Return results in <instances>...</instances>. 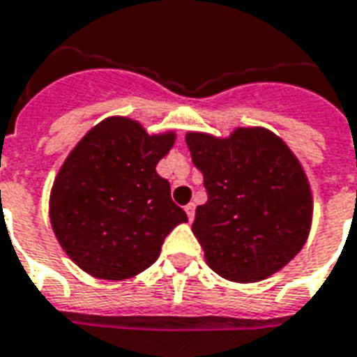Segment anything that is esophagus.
<instances>
[{
    "label": "esophagus",
    "instance_id": "1",
    "mask_svg": "<svg viewBox=\"0 0 357 357\" xmlns=\"http://www.w3.org/2000/svg\"><path fill=\"white\" fill-rule=\"evenodd\" d=\"M185 213L187 218H189V221H192V218H195V204H192V202H189V204L185 206Z\"/></svg>",
    "mask_w": 357,
    "mask_h": 357
}]
</instances>
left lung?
Listing matches in <instances>:
<instances>
[{
	"mask_svg": "<svg viewBox=\"0 0 357 357\" xmlns=\"http://www.w3.org/2000/svg\"><path fill=\"white\" fill-rule=\"evenodd\" d=\"M185 142L208 192L192 221L206 263L240 284L278 273L301 252L312 223V192L297 157L257 126L225 139L189 132Z\"/></svg>",
	"mask_w": 357,
	"mask_h": 357,
	"instance_id": "obj_1",
	"label": "left lung"
}]
</instances>
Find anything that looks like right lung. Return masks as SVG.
Here are the masks:
<instances>
[{
	"label": "right lung",
	"mask_w": 357,
	"mask_h": 357,
	"mask_svg": "<svg viewBox=\"0 0 357 357\" xmlns=\"http://www.w3.org/2000/svg\"><path fill=\"white\" fill-rule=\"evenodd\" d=\"M176 134H153L109 117L84 134L54 178L49 202L62 250L94 278L126 280L157 261L187 213L174 204L157 165Z\"/></svg>",
	"instance_id": "add662e5"
}]
</instances>
